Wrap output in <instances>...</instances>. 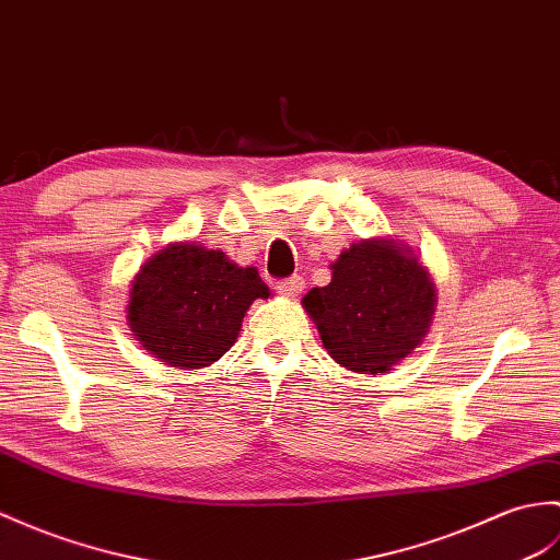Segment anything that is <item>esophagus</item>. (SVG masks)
I'll use <instances>...</instances> for the list:
<instances>
[{
  "label": "esophagus",
  "mask_w": 560,
  "mask_h": 560,
  "mask_svg": "<svg viewBox=\"0 0 560 560\" xmlns=\"http://www.w3.org/2000/svg\"><path fill=\"white\" fill-rule=\"evenodd\" d=\"M303 289H305V281H303V277H298V275L277 281V291L285 298H295Z\"/></svg>",
  "instance_id": "34e87169"
}]
</instances>
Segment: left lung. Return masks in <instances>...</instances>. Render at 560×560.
<instances>
[{"mask_svg":"<svg viewBox=\"0 0 560 560\" xmlns=\"http://www.w3.org/2000/svg\"><path fill=\"white\" fill-rule=\"evenodd\" d=\"M331 269V283L312 289L303 307L339 365L380 374L422 343L436 291L412 250L392 238H368L343 250Z\"/></svg>","mask_w":560,"mask_h":560,"instance_id":"obj_1","label":"left lung"}]
</instances>
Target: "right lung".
I'll list each match as a JSON object with an SVG mask.
<instances>
[{
    "mask_svg": "<svg viewBox=\"0 0 560 560\" xmlns=\"http://www.w3.org/2000/svg\"><path fill=\"white\" fill-rule=\"evenodd\" d=\"M269 295L255 267H238L198 243H172L136 275L128 324L154 358L200 370L236 343L245 312Z\"/></svg>",
    "mask_w": 560,
    "mask_h": 560,
    "instance_id": "right-lung-1",
    "label": "right lung"
}]
</instances>
